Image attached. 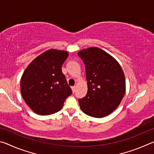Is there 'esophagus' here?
Listing matches in <instances>:
<instances>
[{"mask_svg": "<svg viewBox=\"0 0 154 154\" xmlns=\"http://www.w3.org/2000/svg\"><path fill=\"white\" fill-rule=\"evenodd\" d=\"M71 89H72V92H75V90H76V86H72V87H71Z\"/></svg>", "mask_w": 154, "mask_h": 154, "instance_id": "1", "label": "esophagus"}]
</instances>
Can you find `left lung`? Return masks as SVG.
I'll use <instances>...</instances> for the list:
<instances>
[{
	"instance_id": "8db88e82",
	"label": "left lung",
	"mask_w": 154,
	"mask_h": 154,
	"mask_svg": "<svg viewBox=\"0 0 154 154\" xmlns=\"http://www.w3.org/2000/svg\"><path fill=\"white\" fill-rule=\"evenodd\" d=\"M85 66L88 93L79 100L83 113L96 118L109 116L119 105L126 92L120 64L107 52L89 48L78 52Z\"/></svg>"
}]
</instances>
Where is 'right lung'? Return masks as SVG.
I'll return each mask as SVG.
<instances>
[{
    "label": "right lung",
    "instance_id": "right-lung-1",
    "mask_svg": "<svg viewBox=\"0 0 154 154\" xmlns=\"http://www.w3.org/2000/svg\"><path fill=\"white\" fill-rule=\"evenodd\" d=\"M69 52L48 49L28 65L21 77V94L27 105L35 113L51 115L59 111L71 88L62 71Z\"/></svg>",
    "mask_w": 154,
    "mask_h": 154
}]
</instances>
